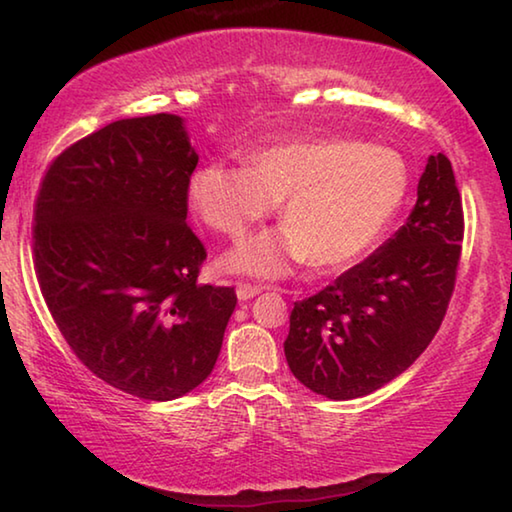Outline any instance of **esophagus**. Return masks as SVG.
<instances>
[{"label": "esophagus", "instance_id": "34e87169", "mask_svg": "<svg viewBox=\"0 0 512 512\" xmlns=\"http://www.w3.org/2000/svg\"><path fill=\"white\" fill-rule=\"evenodd\" d=\"M257 293H262V287H255V284H246V282L237 284V298H239L241 302L255 298Z\"/></svg>", "mask_w": 512, "mask_h": 512}]
</instances>
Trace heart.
Segmentation results:
<instances>
[{
  "mask_svg": "<svg viewBox=\"0 0 512 512\" xmlns=\"http://www.w3.org/2000/svg\"><path fill=\"white\" fill-rule=\"evenodd\" d=\"M409 192L402 155L354 140H300L250 155V167L207 162L189 180L203 221L232 241L284 201L280 230L225 257L232 271L277 277L293 262L345 268L377 244Z\"/></svg>",
  "mask_w": 512,
  "mask_h": 512,
  "instance_id": "b5f03b06",
  "label": "heart"
}]
</instances>
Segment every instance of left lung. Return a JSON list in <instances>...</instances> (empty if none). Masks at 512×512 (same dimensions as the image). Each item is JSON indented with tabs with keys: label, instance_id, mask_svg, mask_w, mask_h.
<instances>
[{
	"label": "left lung",
	"instance_id": "left-lung-1",
	"mask_svg": "<svg viewBox=\"0 0 512 512\" xmlns=\"http://www.w3.org/2000/svg\"><path fill=\"white\" fill-rule=\"evenodd\" d=\"M463 205L452 162L429 155L413 212L384 246L293 305L284 354L329 400L375 393L436 336L461 259Z\"/></svg>",
	"mask_w": 512,
	"mask_h": 512
}]
</instances>
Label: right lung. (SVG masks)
<instances>
[{"mask_svg": "<svg viewBox=\"0 0 512 512\" xmlns=\"http://www.w3.org/2000/svg\"><path fill=\"white\" fill-rule=\"evenodd\" d=\"M196 164L183 117L119 119L60 153L36 198L33 257L60 334L94 375L142 400L203 384L237 305L232 287L198 284Z\"/></svg>", "mask_w": 512, "mask_h": 512, "instance_id": "right-lung-1", "label": "right lung"}]
</instances>
